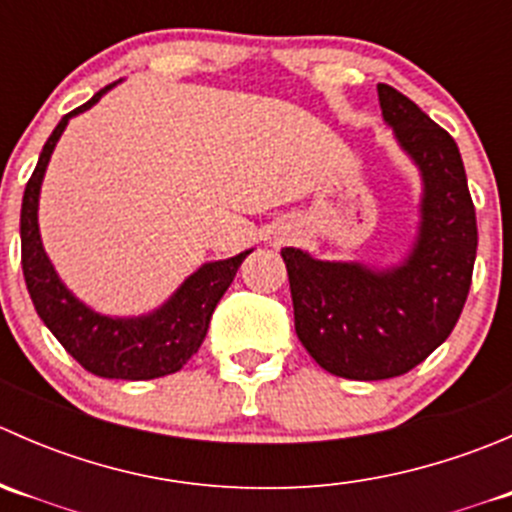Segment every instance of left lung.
<instances>
[{
    "mask_svg": "<svg viewBox=\"0 0 512 512\" xmlns=\"http://www.w3.org/2000/svg\"><path fill=\"white\" fill-rule=\"evenodd\" d=\"M381 116L421 175L411 250L394 267L317 260L285 247L294 329L329 374L356 381L401 376L456 327L476 262V208L456 141L411 98L379 84Z\"/></svg>",
    "mask_w": 512,
    "mask_h": 512,
    "instance_id": "8db88e82",
    "label": "left lung"
}]
</instances>
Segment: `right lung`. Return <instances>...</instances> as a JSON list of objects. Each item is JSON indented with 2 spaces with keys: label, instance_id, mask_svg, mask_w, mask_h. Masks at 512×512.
Segmentation results:
<instances>
[{
  "label": "right lung",
  "instance_id": "right-lung-1",
  "mask_svg": "<svg viewBox=\"0 0 512 512\" xmlns=\"http://www.w3.org/2000/svg\"><path fill=\"white\" fill-rule=\"evenodd\" d=\"M108 84L84 106L66 113L41 148L32 178L22 200V270L27 280L36 314L49 327L66 349L86 371L103 379L146 381L158 376L175 374L188 364V359L200 349L208 334L210 317L218 307L220 297L235 280L237 267L252 250L240 252L227 260L205 262L185 282L160 304L158 309L138 317H108L81 302L69 287L61 282L59 272L51 265L39 232V193L44 183L46 165L59 143L69 121L79 113L89 111L103 94L116 86Z\"/></svg>",
  "mask_w": 512,
  "mask_h": 512
}]
</instances>
